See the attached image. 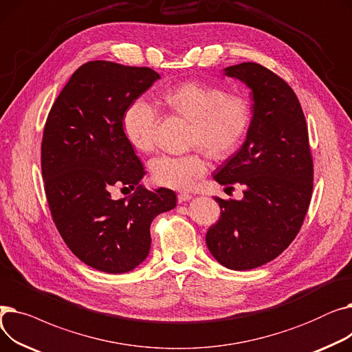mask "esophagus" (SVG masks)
<instances>
[{"instance_id":"esophagus-1","label":"esophagus","mask_w":352,"mask_h":352,"mask_svg":"<svg viewBox=\"0 0 352 352\" xmlns=\"http://www.w3.org/2000/svg\"><path fill=\"white\" fill-rule=\"evenodd\" d=\"M190 199H192V195L188 194V192H179L178 194V202H179V204H182V202H186V201H190Z\"/></svg>"}]
</instances>
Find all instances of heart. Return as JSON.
Masks as SVG:
<instances>
[{
  "label": "heart",
  "instance_id": "heart-1",
  "mask_svg": "<svg viewBox=\"0 0 352 352\" xmlns=\"http://www.w3.org/2000/svg\"><path fill=\"white\" fill-rule=\"evenodd\" d=\"M165 102L175 113L191 121L190 145H201L217 157L235 151L245 138L251 124V107L239 96L228 94L219 85L187 81L170 89ZM158 122L157 107L145 98H137L122 116L124 134L138 151H150L154 145ZM208 171L199 153L186 155H160L151 162V177L165 188L186 191Z\"/></svg>",
  "mask_w": 352,
  "mask_h": 352
}]
</instances>
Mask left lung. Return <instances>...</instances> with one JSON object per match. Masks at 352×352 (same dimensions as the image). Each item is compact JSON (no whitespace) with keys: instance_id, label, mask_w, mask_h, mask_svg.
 I'll list each match as a JSON object with an SVG mask.
<instances>
[{"instance_id":"left-lung-1","label":"left lung","mask_w":352,"mask_h":352,"mask_svg":"<svg viewBox=\"0 0 352 352\" xmlns=\"http://www.w3.org/2000/svg\"><path fill=\"white\" fill-rule=\"evenodd\" d=\"M226 76L252 91V120L239 150L219 165L221 186L243 184L241 201L215 197L221 217L206 241L215 260L235 271L278 256L301 230L314 179L308 128L292 88L256 63L227 67Z\"/></svg>"}]
</instances>
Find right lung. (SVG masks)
<instances>
[{"mask_svg":"<svg viewBox=\"0 0 352 352\" xmlns=\"http://www.w3.org/2000/svg\"><path fill=\"white\" fill-rule=\"evenodd\" d=\"M160 74L111 61L81 65L48 114L41 171L52 219L80 260L108 274L138 267L151 247L153 219L177 206L168 188L140 186L144 166L122 129V116ZM128 185L136 192L113 200L109 191Z\"/></svg>","mask_w":352,"mask_h":352,"instance_id":"obj_1","label":"right lung"}]
</instances>
